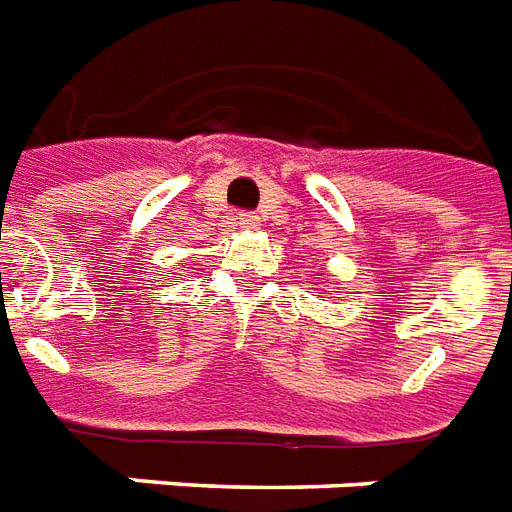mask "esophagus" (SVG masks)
I'll use <instances>...</instances> for the list:
<instances>
[{"label":"esophagus","instance_id":"34e87169","mask_svg":"<svg viewBox=\"0 0 512 512\" xmlns=\"http://www.w3.org/2000/svg\"><path fill=\"white\" fill-rule=\"evenodd\" d=\"M238 225L246 227V230H255V227H260V217H257V214H249V211H241V214H238Z\"/></svg>","mask_w":512,"mask_h":512}]
</instances>
